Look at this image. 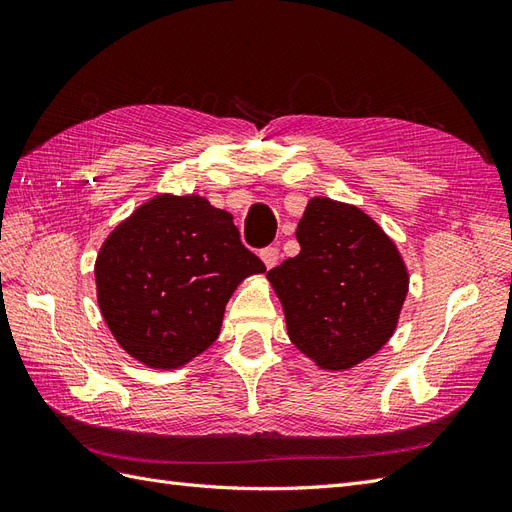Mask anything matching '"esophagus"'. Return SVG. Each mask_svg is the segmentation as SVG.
<instances>
[{"label": "esophagus", "mask_w": 512, "mask_h": 512, "mask_svg": "<svg viewBox=\"0 0 512 512\" xmlns=\"http://www.w3.org/2000/svg\"><path fill=\"white\" fill-rule=\"evenodd\" d=\"M260 258H262V262H265L267 269H273L277 265V260H280V250H277V247H273V245H269L260 252Z\"/></svg>", "instance_id": "1"}]
</instances>
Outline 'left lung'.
Instances as JSON below:
<instances>
[{
  "instance_id": "1",
  "label": "left lung",
  "mask_w": 512,
  "mask_h": 512,
  "mask_svg": "<svg viewBox=\"0 0 512 512\" xmlns=\"http://www.w3.org/2000/svg\"><path fill=\"white\" fill-rule=\"evenodd\" d=\"M301 252L267 273L290 342L318 367L342 371L393 335L408 294L397 245L359 207L312 198L297 226Z\"/></svg>"
}]
</instances>
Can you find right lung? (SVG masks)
Segmentation results:
<instances>
[{"mask_svg": "<svg viewBox=\"0 0 512 512\" xmlns=\"http://www.w3.org/2000/svg\"><path fill=\"white\" fill-rule=\"evenodd\" d=\"M265 271L228 211L196 194H162L100 247L98 305L136 361L175 369L218 339L230 294L247 275Z\"/></svg>", "mask_w": 512, "mask_h": 512, "instance_id": "1", "label": "right lung"}]
</instances>
